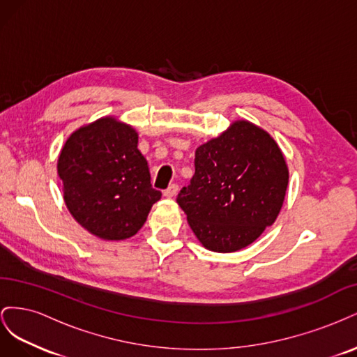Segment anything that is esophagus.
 <instances>
[{
    "label": "esophagus",
    "instance_id": "obj_1",
    "mask_svg": "<svg viewBox=\"0 0 357 357\" xmlns=\"http://www.w3.org/2000/svg\"><path fill=\"white\" fill-rule=\"evenodd\" d=\"M177 192H178V185H176V183H174V185H169L168 189L164 190V195L167 198H174L177 195Z\"/></svg>",
    "mask_w": 357,
    "mask_h": 357
}]
</instances>
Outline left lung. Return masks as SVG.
Here are the masks:
<instances>
[{
    "instance_id": "1",
    "label": "left lung",
    "mask_w": 357,
    "mask_h": 357,
    "mask_svg": "<svg viewBox=\"0 0 357 357\" xmlns=\"http://www.w3.org/2000/svg\"><path fill=\"white\" fill-rule=\"evenodd\" d=\"M287 183L286 160L273 137L238 121L197 149L195 174L177 202L205 248L231 253L275 222Z\"/></svg>"
}]
</instances>
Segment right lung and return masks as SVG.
<instances>
[{
  "mask_svg": "<svg viewBox=\"0 0 357 357\" xmlns=\"http://www.w3.org/2000/svg\"><path fill=\"white\" fill-rule=\"evenodd\" d=\"M135 129L102 117L73 132L58 159L73 218L102 240H125L144 225L162 193L150 185Z\"/></svg>",
  "mask_w": 357,
  "mask_h": 357,
  "instance_id": "right-lung-1",
  "label": "right lung"
}]
</instances>
